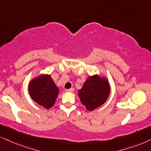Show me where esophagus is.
<instances>
[{
    "label": "esophagus",
    "instance_id": "1",
    "mask_svg": "<svg viewBox=\"0 0 151 151\" xmlns=\"http://www.w3.org/2000/svg\"><path fill=\"white\" fill-rule=\"evenodd\" d=\"M66 92H74V88H70V89H68L65 90Z\"/></svg>",
    "mask_w": 151,
    "mask_h": 151
}]
</instances>
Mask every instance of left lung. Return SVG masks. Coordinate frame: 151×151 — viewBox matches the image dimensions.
I'll return each instance as SVG.
<instances>
[{"instance_id":"obj_1","label":"left lung","mask_w":151,"mask_h":151,"mask_svg":"<svg viewBox=\"0 0 151 151\" xmlns=\"http://www.w3.org/2000/svg\"><path fill=\"white\" fill-rule=\"evenodd\" d=\"M78 92L80 101L86 109L93 111L107 101L110 93V86L105 76L101 77L96 74L88 77Z\"/></svg>"}]
</instances>
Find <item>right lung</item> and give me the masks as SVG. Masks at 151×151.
<instances>
[{"label":"right lung","mask_w":151,"mask_h":151,"mask_svg":"<svg viewBox=\"0 0 151 151\" xmlns=\"http://www.w3.org/2000/svg\"><path fill=\"white\" fill-rule=\"evenodd\" d=\"M28 92L34 101L46 109H49L55 104L59 89L50 74H42L29 81Z\"/></svg>","instance_id":"obj_1"}]
</instances>
